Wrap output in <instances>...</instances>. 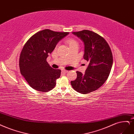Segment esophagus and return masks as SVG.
Returning <instances> with one entry per match:
<instances>
[{"label":"esophagus","instance_id":"obj_1","mask_svg":"<svg viewBox=\"0 0 134 134\" xmlns=\"http://www.w3.org/2000/svg\"><path fill=\"white\" fill-rule=\"evenodd\" d=\"M62 71L63 73H66V72H68L69 71L66 70H64V69H63V70H62Z\"/></svg>","mask_w":134,"mask_h":134}]
</instances>
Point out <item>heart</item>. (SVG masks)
<instances>
[{"mask_svg": "<svg viewBox=\"0 0 134 134\" xmlns=\"http://www.w3.org/2000/svg\"><path fill=\"white\" fill-rule=\"evenodd\" d=\"M67 42L69 44V46H70V47H73V46H75V45H78L77 41L76 40H74V39H69L67 41Z\"/></svg>", "mask_w": 134, "mask_h": 134, "instance_id": "obj_1", "label": "heart"}]
</instances>
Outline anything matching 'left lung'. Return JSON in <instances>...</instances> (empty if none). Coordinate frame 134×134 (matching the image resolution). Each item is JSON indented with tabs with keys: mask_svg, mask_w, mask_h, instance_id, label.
<instances>
[{
	"mask_svg": "<svg viewBox=\"0 0 134 134\" xmlns=\"http://www.w3.org/2000/svg\"><path fill=\"white\" fill-rule=\"evenodd\" d=\"M84 45V59L89 62L85 73L76 71V79L71 81L78 93L88 94L99 89L107 80L113 66V58L109 44L102 36L84 30L72 32Z\"/></svg>",
	"mask_w": 134,
	"mask_h": 134,
	"instance_id": "1",
	"label": "left lung"
}]
</instances>
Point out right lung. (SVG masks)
<instances>
[{
    "mask_svg": "<svg viewBox=\"0 0 134 134\" xmlns=\"http://www.w3.org/2000/svg\"><path fill=\"white\" fill-rule=\"evenodd\" d=\"M69 34L44 29L27 41L20 54L19 68L21 74L33 89L47 92L55 87L61 70L52 68L47 58L59 41Z\"/></svg>",
    "mask_w": 134,
    "mask_h": 134,
    "instance_id": "obj_1",
    "label": "right lung"
}]
</instances>
